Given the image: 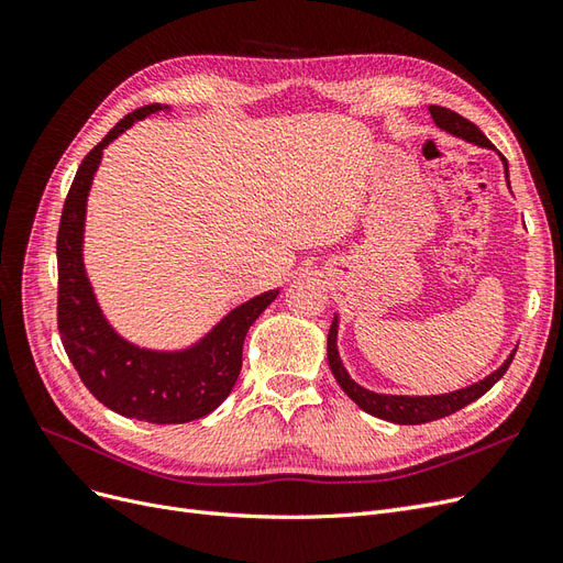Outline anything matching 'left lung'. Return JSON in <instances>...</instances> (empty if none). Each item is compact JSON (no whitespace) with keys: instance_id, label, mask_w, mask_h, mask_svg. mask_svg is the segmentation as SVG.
Masks as SVG:
<instances>
[{"instance_id":"1","label":"left lung","mask_w":563,"mask_h":563,"mask_svg":"<svg viewBox=\"0 0 563 563\" xmlns=\"http://www.w3.org/2000/svg\"><path fill=\"white\" fill-rule=\"evenodd\" d=\"M430 114L434 119V124L446 131L455 139H463L472 145H479L486 150H493L490 141L486 135L476 129L472 122H467L465 117H460L457 112L449 110V108H441V106H430ZM503 159L505 166V178H507V187H509V172H507V159ZM515 352H509L507 360L503 362L500 368H496L479 383H472L470 387L463 389H455V391H446V395H432V397H406V395H378V391L366 389L362 387L356 380L350 378L347 368L343 366V360H340L338 354V314L333 317V323L329 329V345H327V356H329V366L333 371V376L338 380V385L343 387L345 395L362 408V411L389 420V422H397V424H422V422H430V420H439V418H446L460 408H465L467 404L476 401L482 395L496 385L503 376L505 371L509 368L515 360Z\"/></svg>"}]
</instances>
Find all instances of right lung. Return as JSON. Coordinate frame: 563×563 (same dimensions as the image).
I'll use <instances>...</instances> for the list:
<instances>
[{"instance_id": "add662e5", "label": "right lung", "mask_w": 563, "mask_h": 563, "mask_svg": "<svg viewBox=\"0 0 563 563\" xmlns=\"http://www.w3.org/2000/svg\"><path fill=\"white\" fill-rule=\"evenodd\" d=\"M145 106L117 122L87 157L67 192L58 228V333L81 383L110 411L157 424L209 416L228 399L242 371L251 323L279 296V288L236 305L197 343L183 350H150L119 335L103 314L84 267V228L93 176L103 150L141 119L168 112Z\"/></svg>"}]
</instances>
